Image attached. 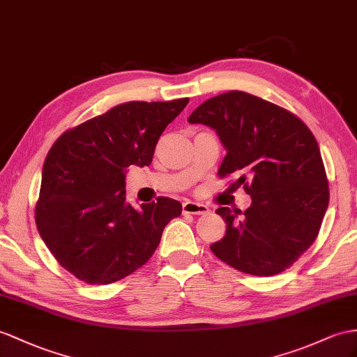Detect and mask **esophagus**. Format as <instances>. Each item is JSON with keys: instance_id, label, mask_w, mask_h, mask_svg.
Returning a JSON list of instances; mask_svg holds the SVG:
<instances>
[{"instance_id": "obj_1", "label": "esophagus", "mask_w": 357, "mask_h": 357, "mask_svg": "<svg viewBox=\"0 0 357 357\" xmlns=\"http://www.w3.org/2000/svg\"><path fill=\"white\" fill-rule=\"evenodd\" d=\"M182 213L204 215V214L209 213V208L204 204H197V202H193V200H187V202L182 204Z\"/></svg>"}]
</instances>
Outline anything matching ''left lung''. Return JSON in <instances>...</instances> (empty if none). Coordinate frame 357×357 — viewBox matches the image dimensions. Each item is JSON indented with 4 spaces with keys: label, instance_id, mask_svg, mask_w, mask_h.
I'll use <instances>...</instances> for the list:
<instances>
[{
    "label": "left lung",
    "instance_id": "obj_1",
    "mask_svg": "<svg viewBox=\"0 0 357 357\" xmlns=\"http://www.w3.org/2000/svg\"><path fill=\"white\" fill-rule=\"evenodd\" d=\"M188 122L215 130L226 148L218 176L240 173L232 185H243L252 197L241 216L240 209H217L227 229L211 244L213 253L253 276L291 267L315 241L328 206L314 134L288 109L240 90L205 100Z\"/></svg>",
    "mask_w": 357,
    "mask_h": 357
}]
</instances>
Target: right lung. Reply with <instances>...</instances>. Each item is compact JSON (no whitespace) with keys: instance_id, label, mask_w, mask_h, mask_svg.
<instances>
[{"instance_id":"1","label":"right lung","mask_w":357,"mask_h":357,"mask_svg":"<svg viewBox=\"0 0 357 357\" xmlns=\"http://www.w3.org/2000/svg\"><path fill=\"white\" fill-rule=\"evenodd\" d=\"M119 104L63 132L42 169L36 226L63 268L90 285L126 278L149 261L164 227L179 217L175 199L134 208L125 197L130 166H149L166 126L188 104Z\"/></svg>"}]
</instances>
